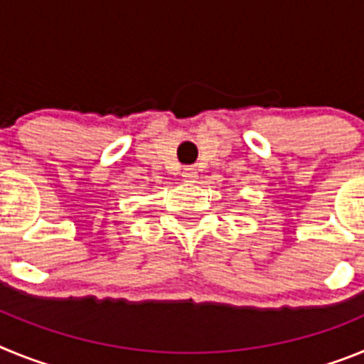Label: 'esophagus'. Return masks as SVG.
<instances>
[{
	"instance_id": "34e87169",
	"label": "esophagus",
	"mask_w": 364,
	"mask_h": 364,
	"mask_svg": "<svg viewBox=\"0 0 364 364\" xmlns=\"http://www.w3.org/2000/svg\"><path fill=\"white\" fill-rule=\"evenodd\" d=\"M182 176H184V180L188 182V184H193L195 180H197L198 173L195 167H184V171H182Z\"/></svg>"
}]
</instances>
